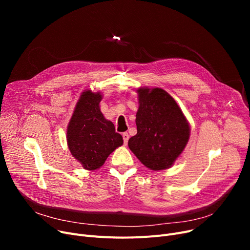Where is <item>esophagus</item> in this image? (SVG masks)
<instances>
[{
	"mask_svg": "<svg viewBox=\"0 0 250 250\" xmlns=\"http://www.w3.org/2000/svg\"><path fill=\"white\" fill-rule=\"evenodd\" d=\"M128 138H129V135H128V133H124L123 134V139H124V143L125 144H127V142H128Z\"/></svg>",
	"mask_w": 250,
	"mask_h": 250,
	"instance_id": "esophagus-1",
	"label": "esophagus"
}]
</instances>
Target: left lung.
<instances>
[{"mask_svg":"<svg viewBox=\"0 0 250 250\" xmlns=\"http://www.w3.org/2000/svg\"><path fill=\"white\" fill-rule=\"evenodd\" d=\"M138 93V133L128 140V148L146 167L166 169L187 146L188 123L175 100L163 89L140 88Z\"/></svg>","mask_w":250,"mask_h":250,"instance_id":"left-lung-1","label":"left lung"}]
</instances>
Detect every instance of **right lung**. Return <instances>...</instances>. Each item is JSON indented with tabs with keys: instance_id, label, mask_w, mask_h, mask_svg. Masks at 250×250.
Masks as SVG:
<instances>
[{
	"instance_id": "right-lung-1",
	"label": "right lung",
	"mask_w": 250,
	"mask_h": 250,
	"mask_svg": "<svg viewBox=\"0 0 250 250\" xmlns=\"http://www.w3.org/2000/svg\"><path fill=\"white\" fill-rule=\"evenodd\" d=\"M100 93L85 91L79 99L67 130L68 146L75 158L88 170L103 165L110 153L123 145L114 125L99 108Z\"/></svg>"
}]
</instances>
